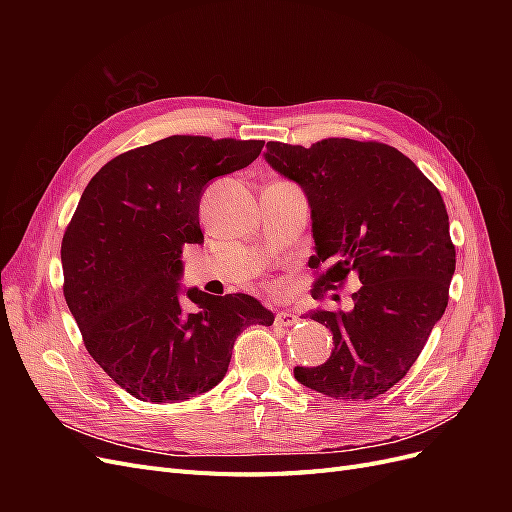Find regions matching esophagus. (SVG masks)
<instances>
[{
    "mask_svg": "<svg viewBox=\"0 0 512 512\" xmlns=\"http://www.w3.org/2000/svg\"><path fill=\"white\" fill-rule=\"evenodd\" d=\"M294 322H297V316H294L292 312H277L275 314V324H277V327H292Z\"/></svg>",
    "mask_w": 512,
    "mask_h": 512,
    "instance_id": "1",
    "label": "esophagus"
}]
</instances>
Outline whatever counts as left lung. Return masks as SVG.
Masks as SVG:
<instances>
[{"label":"left lung","mask_w":512,"mask_h":512,"mask_svg":"<svg viewBox=\"0 0 512 512\" xmlns=\"http://www.w3.org/2000/svg\"><path fill=\"white\" fill-rule=\"evenodd\" d=\"M265 160L307 196L309 269L329 267L314 297L348 275L363 284L350 312L307 314L333 333L335 348L327 363L294 367V378L335 399H374L408 374L448 305L455 245L444 200L410 158L382 143H267Z\"/></svg>","instance_id":"8db88e82"}]
</instances>
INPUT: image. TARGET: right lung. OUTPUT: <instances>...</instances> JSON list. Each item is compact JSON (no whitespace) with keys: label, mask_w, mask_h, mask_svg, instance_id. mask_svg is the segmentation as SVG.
<instances>
[{"label":"right lung","mask_w":512,"mask_h":512,"mask_svg":"<svg viewBox=\"0 0 512 512\" xmlns=\"http://www.w3.org/2000/svg\"><path fill=\"white\" fill-rule=\"evenodd\" d=\"M262 141L168 136L106 162L61 241L64 297L87 352L141 401H185L228 371L237 335L273 324L250 294L183 288V245L203 243L209 181L250 166Z\"/></svg>","instance_id":"obj_1"}]
</instances>
